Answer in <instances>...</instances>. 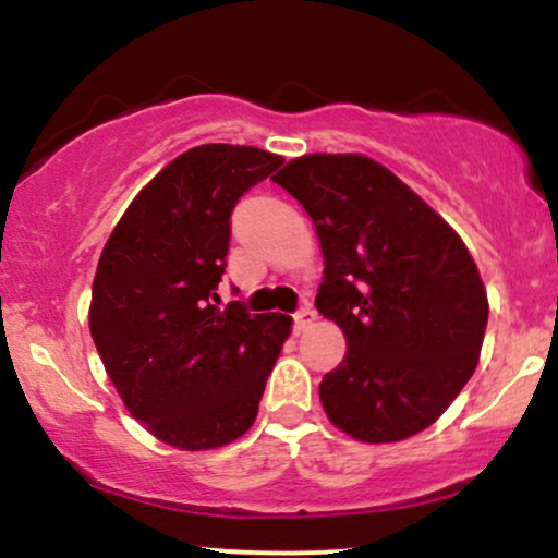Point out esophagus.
<instances>
[{"label":"esophagus","instance_id":"34e87169","mask_svg":"<svg viewBox=\"0 0 558 558\" xmlns=\"http://www.w3.org/2000/svg\"><path fill=\"white\" fill-rule=\"evenodd\" d=\"M315 317H317L315 310H312L310 304H304V306H301V310L296 312V315H293V328H296L299 332L306 330L312 323H315Z\"/></svg>","mask_w":558,"mask_h":558}]
</instances>
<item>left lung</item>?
Masks as SVG:
<instances>
[{
	"label": "left lung",
	"mask_w": 558,
	"mask_h": 558,
	"mask_svg": "<svg viewBox=\"0 0 558 558\" xmlns=\"http://www.w3.org/2000/svg\"><path fill=\"white\" fill-rule=\"evenodd\" d=\"M283 185L317 228V312L345 336L319 383L336 427L393 444L430 427L477 367L488 296L453 228L393 172L362 155L291 159Z\"/></svg>",
	"instance_id": "obj_1"
}]
</instances>
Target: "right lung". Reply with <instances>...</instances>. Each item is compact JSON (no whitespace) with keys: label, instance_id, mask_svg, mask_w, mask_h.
<instances>
[{"label":"right lung","instance_id":"right-lung-1","mask_svg":"<svg viewBox=\"0 0 558 558\" xmlns=\"http://www.w3.org/2000/svg\"><path fill=\"white\" fill-rule=\"evenodd\" d=\"M283 165L254 146L204 144L133 198L96 267L88 328L131 417L162 444L207 451L254 425L291 317L217 306L230 215Z\"/></svg>","mask_w":558,"mask_h":558}]
</instances>
